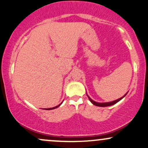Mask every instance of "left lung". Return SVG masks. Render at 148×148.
<instances>
[{"instance_id": "obj_1", "label": "left lung", "mask_w": 148, "mask_h": 148, "mask_svg": "<svg viewBox=\"0 0 148 148\" xmlns=\"http://www.w3.org/2000/svg\"><path fill=\"white\" fill-rule=\"evenodd\" d=\"M126 94H125V95H126ZM125 96H123V97L120 98V99H117V100L114 101H112V102H109V103H97V102H95V101H94L93 100H92V99H90V97H89L88 96V98H89V99H90V101H91L92 104H94V106H99V107H107V106H112V105L115 104V103H118L119 101L121 100V99H122L124 97H125Z\"/></svg>"}]
</instances>
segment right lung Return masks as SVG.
<instances>
[{
  "mask_svg": "<svg viewBox=\"0 0 148 148\" xmlns=\"http://www.w3.org/2000/svg\"><path fill=\"white\" fill-rule=\"evenodd\" d=\"M61 103H60V105H58V106H56V107H54V108H47V109H46V110H53V109H55V108H58V107H59V106H60V105H61Z\"/></svg>",
  "mask_w": 148,
  "mask_h": 148,
  "instance_id": "obj_1",
  "label": "right lung"
}]
</instances>
